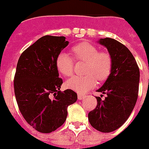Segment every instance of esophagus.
Masks as SVG:
<instances>
[{"mask_svg":"<svg viewBox=\"0 0 149 149\" xmlns=\"http://www.w3.org/2000/svg\"><path fill=\"white\" fill-rule=\"evenodd\" d=\"M84 98H85V95H83V94H80V93H79V94H78V99H79V100H84Z\"/></svg>","mask_w":149,"mask_h":149,"instance_id":"1","label":"esophagus"}]
</instances>
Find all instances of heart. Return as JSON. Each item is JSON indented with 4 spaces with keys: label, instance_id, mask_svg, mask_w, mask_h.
<instances>
[{
    "label": "heart",
    "instance_id": "heart-1",
    "mask_svg": "<svg viewBox=\"0 0 149 149\" xmlns=\"http://www.w3.org/2000/svg\"><path fill=\"white\" fill-rule=\"evenodd\" d=\"M75 60L84 62V77H74L65 82L67 89L79 93H85L97 84V79L104 82L108 79L113 70V58L108 52L100 51L96 45L87 42L79 43L72 47ZM58 72L65 77L73 74L74 61L65 52H60L56 59Z\"/></svg>",
    "mask_w": 149,
    "mask_h": 149
}]
</instances>
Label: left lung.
<instances>
[{
	"mask_svg": "<svg viewBox=\"0 0 149 149\" xmlns=\"http://www.w3.org/2000/svg\"><path fill=\"white\" fill-rule=\"evenodd\" d=\"M99 43L107 49L113 58V70L102 87L105 100L96 97L97 105L88 113L91 126L99 132L115 131L127 120L134 109L139 93L140 72L130 50L118 41L100 38Z\"/></svg>",
	"mask_w": 149,
	"mask_h": 149,
	"instance_id": "1",
	"label": "left lung"
}]
</instances>
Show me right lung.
I'll return each instance as SVG.
<instances>
[{"mask_svg": "<svg viewBox=\"0 0 149 149\" xmlns=\"http://www.w3.org/2000/svg\"><path fill=\"white\" fill-rule=\"evenodd\" d=\"M68 44L64 36H43L24 50L17 61L14 79L17 106L28 124L42 133L62 126L68 106L77 100L72 90L60 91L63 79L56 66V57Z\"/></svg>", "mask_w": 149, "mask_h": 149, "instance_id": "1", "label": "right lung"}]
</instances>
